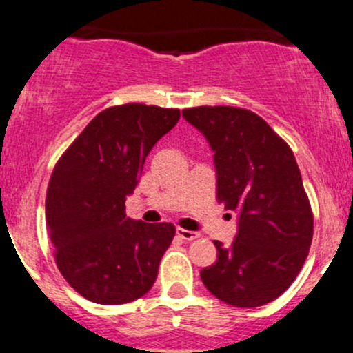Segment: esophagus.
Wrapping results in <instances>:
<instances>
[{
	"mask_svg": "<svg viewBox=\"0 0 353 353\" xmlns=\"http://www.w3.org/2000/svg\"><path fill=\"white\" fill-rule=\"evenodd\" d=\"M177 236H179L183 241H194V239H198L199 234L193 232V230L181 229V227H177Z\"/></svg>",
	"mask_w": 353,
	"mask_h": 353,
	"instance_id": "esophagus-1",
	"label": "esophagus"
}]
</instances>
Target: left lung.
<instances>
[{
	"label": "left lung",
	"mask_w": 353,
	"mask_h": 353,
	"mask_svg": "<svg viewBox=\"0 0 353 353\" xmlns=\"http://www.w3.org/2000/svg\"><path fill=\"white\" fill-rule=\"evenodd\" d=\"M215 152L216 199L239 212L236 241L201 270L205 287L234 307L275 301L297 279L312 243L314 216L294 152L263 117L243 108L183 110Z\"/></svg>",
	"instance_id": "8db88e82"
}]
</instances>
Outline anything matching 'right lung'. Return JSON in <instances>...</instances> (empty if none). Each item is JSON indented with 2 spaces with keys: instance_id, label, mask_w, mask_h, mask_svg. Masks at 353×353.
Listing matches in <instances>:
<instances>
[{
  "instance_id": "right-lung-1",
  "label": "right lung",
  "mask_w": 353,
  "mask_h": 353,
  "mask_svg": "<svg viewBox=\"0 0 353 353\" xmlns=\"http://www.w3.org/2000/svg\"><path fill=\"white\" fill-rule=\"evenodd\" d=\"M179 117V109L112 105L87 124L52 169L46 225L56 265L95 304H128L155 283L176 227L133 222L124 201L137 188L148 152Z\"/></svg>"
}]
</instances>
